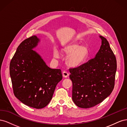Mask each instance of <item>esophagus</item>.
Returning <instances> with one entry per match:
<instances>
[{
  "label": "esophagus",
  "instance_id": "34e87169",
  "mask_svg": "<svg viewBox=\"0 0 127 127\" xmlns=\"http://www.w3.org/2000/svg\"><path fill=\"white\" fill-rule=\"evenodd\" d=\"M63 76L64 77L67 78V77H68V76H69V73L66 71H64L63 72Z\"/></svg>",
  "mask_w": 127,
  "mask_h": 127
}]
</instances>
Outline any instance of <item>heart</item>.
<instances>
[{
  "mask_svg": "<svg viewBox=\"0 0 127 127\" xmlns=\"http://www.w3.org/2000/svg\"><path fill=\"white\" fill-rule=\"evenodd\" d=\"M62 55L67 56L66 63L68 66L77 68L85 62L88 56V48L85 45H80L76 42H71L64 45L60 50ZM53 57L59 58V52L55 47L53 49Z\"/></svg>",
  "mask_w": 127,
  "mask_h": 127,
  "instance_id": "1",
  "label": "heart"
}]
</instances>
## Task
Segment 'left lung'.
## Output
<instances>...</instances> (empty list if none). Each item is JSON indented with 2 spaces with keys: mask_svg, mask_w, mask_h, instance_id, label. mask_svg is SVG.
<instances>
[{
  "mask_svg": "<svg viewBox=\"0 0 127 127\" xmlns=\"http://www.w3.org/2000/svg\"><path fill=\"white\" fill-rule=\"evenodd\" d=\"M98 52L94 59L77 68L70 69L72 99L81 108L101 103L112 93L117 71V60L108 41L102 36Z\"/></svg>",
  "mask_w": 127,
  "mask_h": 127,
  "instance_id": "8db88e82",
  "label": "left lung"
}]
</instances>
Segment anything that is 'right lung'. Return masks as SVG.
I'll list each match as a JSON object with an SVG mask.
<instances>
[{
	"label": "right lung",
	"mask_w": 127,
	"mask_h": 127,
	"mask_svg": "<svg viewBox=\"0 0 127 127\" xmlns=\"http://www.w3.org/2000/svg\"><path fill=\"white\" fill-rule=\"evenodd\" d=\"M40 39L33 35L23 41L11 60L10 76L15 97L35 109L47 106L63 78L59 69H51L33 50Z\"/></svg>",
	"instance_id": "add662e5"
}]
</instances>
